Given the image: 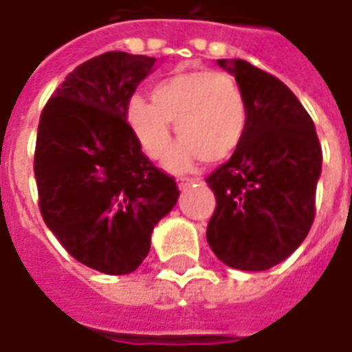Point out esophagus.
Instances as JSON below:
<instances>
[{"instance_id": "obj_1", "label": "esophagus", "mask_w": 352, "mask_h": 352, "mask_svg": "<svg viewBox=\"0 0 352 352\" xmlns=\"http://www.w3.org/2000/svg\"><path fill=\"white\" fill-rule=\"evenodd\" d=\"M177 183H179V188H188V186L200 183V179H192V177H179V179H177Z\"/></svg>"}]
</instances>
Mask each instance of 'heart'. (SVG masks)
<instances>
[{"label":"heart","instance_id":"heart-1","mask_svg":"<svg viewBox=\"0 0 352 352\" xmlns=\"http://www.w3.org/2000/svg\"><path fill=\"white\" fill-rule=\"evenodd\" d=\"M126 119L138 144L150 157H162L171 142V125L181 142L167 157V166L183 171L195 164L223 162L243 142L248 123L241 86L219 71H185L160 80L152 102L131 98Z\"/></svg>","mask_w":352,"mask_h":352}]
</instances>
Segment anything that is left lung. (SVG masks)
Returning a JSON list of instances; mask_svg holds the SVG:
<instances>
[{
  "instance_id": "left-lung-1",
  "label": "left lung",
  "mask_w": 352,
  "mask_h": 352,
  "mask_svg": "<svg viewBox=\"0 0 352 352\" xmlns=\"http://www.w3.org/2000/svg\"><path fill=\"white\" fill-rule=\"evenodd\" d=\"M246 102V133L235 154L210 173L216 196L206 239L223 264L262 272L295 252L316 216L322 146L314 123L279 78L245 59H217Z\"/></svg>"
}]
</instances>
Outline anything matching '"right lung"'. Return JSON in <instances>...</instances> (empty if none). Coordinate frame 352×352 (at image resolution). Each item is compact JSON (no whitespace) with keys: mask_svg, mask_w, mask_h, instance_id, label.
<instances>
[{"mask_svg":"<svg viewBox=\"0 0 352 352\" xmlns=\"http://www.w3.org/2000/svg\"><path fill=\"white\" fill-rule=\"evenodd\" d=\"M154 57L107 52L65 76L44 106L34 150L45 226L80 264L131 274L150 250L152 229L179 198L126 121V107Z\"/></svg>","mask_w":352,"mask_h":352,"instance_id":"right-lung-1","label":"right lung"}]
</instances>
